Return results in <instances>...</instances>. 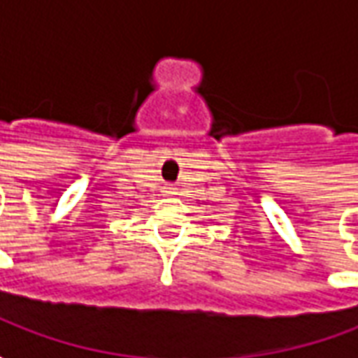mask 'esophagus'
Returning a JSON list of instances; mask_svg holds the SVG:
<instances>
[{
	"mask_svg": "<svg viewBox=\"0 0 358 358\" xmlns=\"http://www.w3.org/2000/svg\"><path fill=\"white\" fill-rule=\"evenodd\" d=\"M170 190H172V188H170V186H168V190H166V192H170Z\"/></svg>",
	"mask_w": 358,
	"mask_h": 358,
	"instance_id": "esophagus-1",
	"label": "esophagus"
}]
</instances>
